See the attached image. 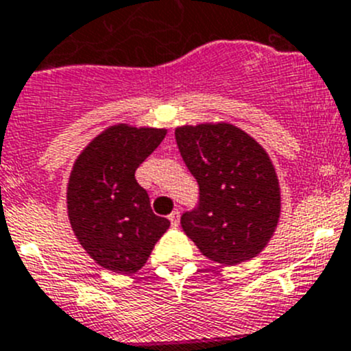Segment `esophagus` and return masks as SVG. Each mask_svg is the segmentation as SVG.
Listing matches in <instances>:
<instances>
[{"mask_svg": "<svg viewBox=\"0 0 351 351\" xmlns=\"http://www.w3.org/2000/svg\"><path fill=\"white\" fill-rule=\"evenodd\" d=\"M169 221H171V227L176 228L180 225V213L178 211H173L171 215H169Z\"/></svg>", "mask_w": 351, "mask_h": 351, "instance_id": "1", "label": "esophagus"}]
</instances>
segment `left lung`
Returning <instances> with one entry per match:
<instances>
[{"mask_svg": "<svg viewBox=\"0 0 351 351\" xmlns=\"http://www.w3.org/2000/svg\"><path fill=\"white\" fill-rule=\"evenodd\" d=\"M175 136L201 191L199 208L182 216L183 232L216 263L253 260L270 242L282 206L268 152L223 121L183 124Z\"/></svg>", "mask_w": 351, "mask_h": 351, "instance_id": "1", "label": "left lung"}]
</instances>
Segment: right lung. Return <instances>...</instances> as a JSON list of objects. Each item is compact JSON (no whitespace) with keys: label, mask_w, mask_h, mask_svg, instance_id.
Here are the masks:
<instances>
[{"label":"right lung","mask_w":351,"mask_h":351,"mask_svg":"<svg viewBox=\"0 0 351 351\" xmlns=\"http://www.w3.org/2000/svg\"><path fill=\"white\" fill-rule=\"evenodd\" d=\"M166 128L117 123L76 157L67 183V216L91 260L121 275L138 271L169 220L154 215L135 171L165 140Z\"/></svg>","instance_id":"right-lung-1"}]
</instances>
